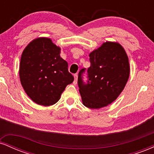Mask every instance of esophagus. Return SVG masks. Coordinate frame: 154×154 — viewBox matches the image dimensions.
<instances>
[{
    "label": "esophagus",
    "instance_id": "esophagus-1",
    "mask_svg": "<svg viewBox=\"0 0 154 154\" xmlns=\"http://www.w3.org/2000/svg\"><path fill=\"white\" fill-rule=\"evenodd\" d=\"M74 77H75V79H74V82H73V83L75 85H76L77 83V75H74Z\"/></svg>",
    "mask_w": 154,
    "mask_h": 154
}]
</instances>
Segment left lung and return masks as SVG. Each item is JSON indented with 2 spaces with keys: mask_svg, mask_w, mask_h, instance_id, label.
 Returning <instances> with one entry per match:
<instances>
[{
  "mask_svg": "<svg viewBox=\"0 0 154 154\" xmlns=\"http://www.w3.org/2000/svg\"><path fill=\"white\" fill-rule=\"evenodd\" d=\"M91 66L88 81L84 84L79 72L78 85L83 105L90 109H100L114 102L126 85L130 66L128 54L121 44L107 41L89 54Z\"/></svg>",
  "mask_w": 154,
  "mask_h": 154,
  "instance_id": "8db88e82",
  "label": "left lung"
}]
</instances>
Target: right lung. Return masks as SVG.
<instances>
[{"label": "right lung", "instance_id": "right-lung-1", "mask_svg": "<svg viewBox=\"0 0 154 154\" xmlns=\"http://www.w3.org/2000/svg\"><path fill=\"white\" fill-rule=\"evenodd\" d=\"M60 53L61 48L45 37L32 40L23 51L19 64L21 84L26 95L39 105H54L67 85L74 81Z\"/></svg>", "mask_w": 154, "mask_h": 154}]
</instances>
